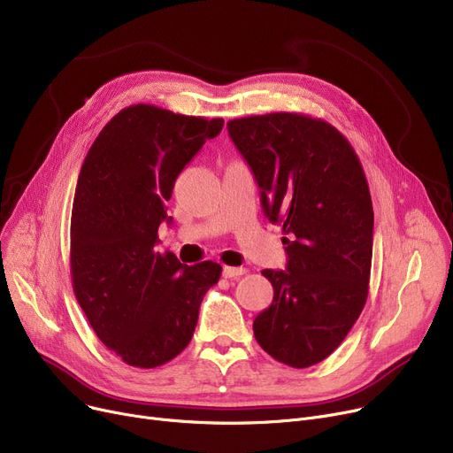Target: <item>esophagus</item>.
<instances>
[{"instance_id":"esophagus-1","label":"esophagus","mask_w":453,"mask_h":453,"mask_svg":"<svg viewBox=\"0 0 453 453\" xmlns=\"http://www.w3.org/2000/svg\"><path fill=\"white\" fill-rule=\"evenodd\" d=\"M246 273V268H233V266H224L222 270V275L226 279H233V277H241Z\"/></svg>"}]
</instances>
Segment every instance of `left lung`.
I'll return each mask as SVG.
<instances>
[{"instance_id": "1", "label": "left lung", "mask_w": 453, "mask_h": 453, "mask_svg": "<svg viewBox=\"0 0 453 453\" xmlns=\"http://www.w3.org/2000/svg\"><path fill=\"white\" fill-rule=\"evenodd\" d=\"M227 132L287 234V270L263 272L273 301L253 321L255 340L280 364L316 365L367 301L374 214L362 163L334 127L301 113L233 119Z\"/></svg>"}]
</instances>
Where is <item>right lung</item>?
<instances>
[{"mask_svg":"<svg viewBox=\"0 0 453 453\" xmlns=\"http://www.w3.org/2000/svg\"><path fill=\"white\" fill-rule=\"evenodd\" d=\"M224 119L152 104L119 111L82 163L71 212V279L97 338L125 364L159 367L188 345L205 292L222 266H185L156 250L171 224L174 181Z\"/></svg>","mask_w":453,"mask_h":453,"instance_id":"right-lung-1","label":"right lung"}]
</instances>
